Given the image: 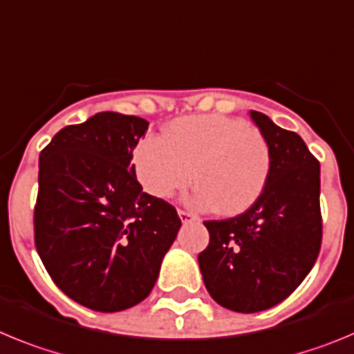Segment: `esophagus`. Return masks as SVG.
<instances>
[{
  "label": "esophagus",
  "instance_id": "34e87169",
  "mask_svg": "<svg viewBox=\"0 0 354 354\" xmlns=\"http://www.w3.org/2000/svg\"><path fill=\"white\" fill-rule=\"evenodd\" d=\"M178 216H180V221L183 222V224L196 221V216H194L190 212H185V209H178Z\"/></svg>",
  "mask_w": 354,
  "mask_h": 354
}]
</instances>
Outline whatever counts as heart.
<instances>
[{"mask_svg": "<svg viewBox=\"0 0 354 354\" xmlns=\"http://www.w3.org/2000/svg\"><path fill=\"white\" fill-rule=\"evenodd\" d=\"M133 167L149 196L167 199L192 181L190 205L240 215L263 196L272 173L268 141L241 120L189 116L174 120L162 138H145L133 149Z\"/></svg>", "mask_w": 354, "mask_h": 354, "instance_id": "1", "label": "heart"}]
</instances>
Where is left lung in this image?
Here are the masks:
<instances>
[{"instance_id":"obj_1","label":"left lung","mask_w":354,"mask_h":354,"mask_svg":"<svg viewBox=\"0 0 354 354\" xmlns=\"http://www.w3.org/2000/svg\"><path fill=\"white\" fill-rule=\"evenodd\" d=\"M250 118L272 153L268 185L241 215L205 222L209 243L197 257L209 296L243 314L286 300L316 263L323 234L319 162L298 133L257 111Z\"/></svg>"}]
</instances>
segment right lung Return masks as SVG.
Returning <instances> with one entry per match:
<instances>
[{
    "label": "right lung",
    "instance_id": "1",
    "mask_svg": "<svg viewBox=\"0 0 354 354\" xmlns=\"http://www.w3.org/2000/svg\"><path fill=\"white\" fill-rule=\"evenodd\" d=\"M148 125L98 113L59 130L40 153L37 252L54 284L91 310L145 300L181 227L169 203L142 192L130 164Z\"/></svg>",
    "mask_w": 354,
    "mask_h": 354
}]
</instances>
